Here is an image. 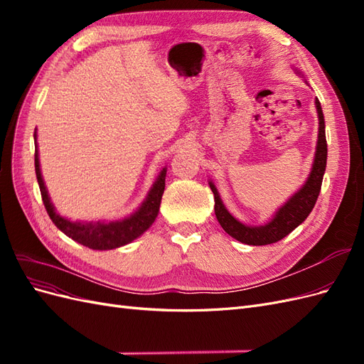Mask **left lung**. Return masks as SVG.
I'll return each mask as SVG.
<instances>
[{
  "instance_id": "1",
  "label": "left lung",
  "mask_w": 364,
  "mask_h": 364,
  "mask_svg": "<svg viewBox=\"0 0 364 364\" xmlns=\"http://www.w3.org/2000/svg\"><path fill=\"white\" fill-rule=\"evenodd\" d=\"M316 107L318 115V136H317V147H316V156L313 162V168L310 176L305 182L302 188L297 191L290 200L278 209V213L274 214L272 222L264 226H246L240 223L232 215L228 213L222 199H220L218 191L213 182H209L211 191L214 193V211L218 223L226 232L241 241L245 245L250 246H266L277 243V241L287 237L293 229L299 226L304 220L310 215L311 209L316 205V200L321 193V186L323 181V173L326 168V136H325V119L323 112L321 107V102L316 98Z\"/></svg>"
}]
</instances>
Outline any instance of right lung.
Masks as SVG:
<instances>
[{
    "mask_svg": "<svg viewBox=\"0 0 364 364\" xmlns=\"http://www.w3.org/2000/svg\"><path fill=\"white\" fill-rule=\"evenodd\" d=\"M35 170H36V178L39 183L42 202L46 205V209L50 218L53 220V223L56 225L67 237L94 250H109V249L124 246L130 243V241L138 238L142 232H146V230L151 226V223L155 222V218L158 217L161 199L165 190V174H167V170L164 168L158 176L155 185L151 186V190L144 203L141 205V208L135 214L121 220V222H111V223H105V222L77 223L75 222L74 223L67 218L58 215L56 211H54V206L50 202L48 193L46 190V185H43L42 176H41L38 147L35 150Z\"/></svg>",
    "mask_w": 364,
    "mask_h": 364,
    "instance_id": "right-lung-1",
    "label": "right lung"
}]
</instances>
